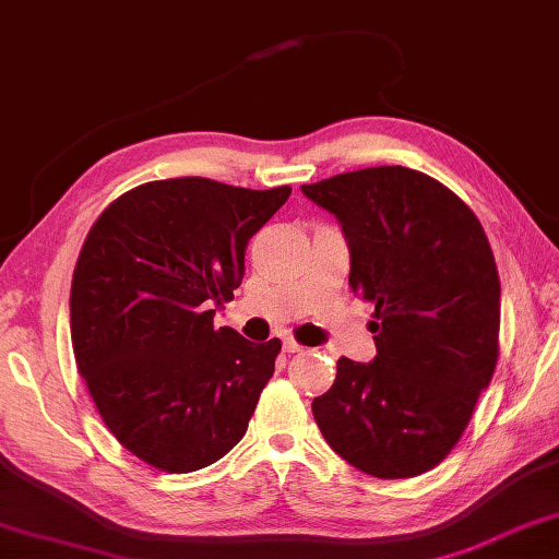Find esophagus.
I'll use <instances>...</instances> for the list:
<instances>
[{
  "instance_id": "obj_1",
  "label": "esophagus",
  "mask_w": 559,
  "mask_h": 559,
  "mask_svg": "<svg viewBox=\"0 0 559 559\" xmlns=\"http://www.w3.org/2000/svg\"><path fill=\"white\" fill-rule=\"evenodd\" d=\"M282 350H285V354H301L305 348H301L295 338H285L282 341Z\"/></svg>"
}]
</instances>
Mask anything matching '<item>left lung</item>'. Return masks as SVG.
<instances>
[{"label":"left lung","instance_id":"8db88e82","mask_svg":"<svg viewBox=\"0 0 559 559\" xmlns=\"http://www.w3.org/2000/svg\"><path fill=\"white\" fill-rule=\"evenodd\" d=\"M336 215L350 289L373 301L378 356L341 358L314 397L321 435L358 472L409 478L452 452L498 360L501 282L472 209L423 171L373 166L301 186Z\"/></svg>","mask_w":559,"mask_h":559}]
</instances>
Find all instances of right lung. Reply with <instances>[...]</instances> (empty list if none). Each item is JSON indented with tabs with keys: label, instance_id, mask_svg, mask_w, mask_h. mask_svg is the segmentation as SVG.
<instances>
[{
	"label": "right lung",
	"instance_id": "1",
	"mask_svg": "<svg viewBox=\"0 0 559 559\" xmlns=\"http://www.w3.org/2000/svg\"><path fill=\"white\" fill-rule=\"evenodd\" d=\"M289 193L150 181L87 233L71 285L75 364L107 429L142 462L189 474L248 429L282 344L213 329V307L233 299L250 238Z\"/></svg>",
	"mask_w": 559,
	"mask_h": 559
}]
</instances>
